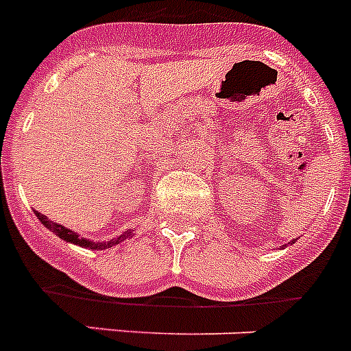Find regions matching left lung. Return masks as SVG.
Returning a JSON list of instances; mask_svg holds the SVG:
<instances>
[{
    "instance_id": "left-lung-1",
    "label": "left lung",
    "mask_w": 351,
    "mask_h": 351,
    "mask_svg": "<svg viewBox=\"0 0 351 351\" xmlns=\"http://www.w3.org/2000/svg\"><path fill=\"white\" fill-rule=\"evenodd\" d=\"M294 241H295V240H294ZM294 241H292V243H294Z\"/></svg>"
}]
</instances>
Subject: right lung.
<instances>
[{"mask_svg":"<svg viewBox=\"0 0 351 351\" xmlns=\"http://www.w3.org/2000/svg\"><path fill=\"white\" fill-rule=\"evenodd\" d=\"M36 216H37V220L41 221V223L45 225L48 230H52L53 234L59 236L61 240L68 241V243L79 245V247H84V249H92V250L111 249V247H115V245L122 243V241H126L128 238H131V236H133V230H126V232H122L121 236H117V238H113V240H110V241H93V240H88V238H81V234H79V232H75V230H72V229H68V227H64V225H59V223H56V221L48 220L47 216L41 215V213H37V210H36Z\"/></svg>","mask_w":351,"mask_h":351,"instance_id":"add662e5","label":"right lung"}]
</instances>
